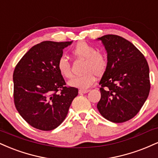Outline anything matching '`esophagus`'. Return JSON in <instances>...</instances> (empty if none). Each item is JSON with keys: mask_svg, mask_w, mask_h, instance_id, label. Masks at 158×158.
<instances>
[{"mask_svg": "<svg viewBox=\"0 0 158 158\" xmlns=\"http://www.w3.org/2000/svg\"><path fill=\"white\" fill-rule=\"evenodd\" d=\"M89 91V90H85V89H80L79 90V94H86Z\"/></svg>", "mask_w": 158, "mask_h": 158, "instance_id": "34e87169", "label": "esophagus"}]
</instances>
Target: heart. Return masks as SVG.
<instances>
[{"instance_id": "obj_1", "label": "heart", "mask_w": 158, "mask_h": 158, "mask_svg": "<svg viewBox=\"0 0 158 158\" xmlns=\"http://www.w3.org/2000/svg\"><path fill=\"white\" fill-rule=\"evenodd\" d=\"M75 57L84 59L82 75L73 77L68 81V85L74 88L86 89L94 84L95 75L101 77L108 68V61L104 52L97 50L95 47L86 41L78 42L70 50ZM57 69L59 73L66 79H70L73 76L71 66L67 58L61 56L57 62Z\"/></svg>"}]
</instances>
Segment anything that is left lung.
<instances>
[{
  "label": "left lung",
  "mask_w": 158,
  "mask_h": 158,
  "mask_svg": "<svg viewBox=\"0 0 158 158\" xmlns=\"http://www.w3.org/2000/svg\"><path fill=\"white\" fill-rule=\"evenodd\" d=\"M102 41L108 64L99 81L101 99L97 108L113 123L133 118L147 99L150 90L149 68L143 54L121 36L106 35Z\"/></svg>",
  "instance_id": "8db88e82"
}]
</instances>
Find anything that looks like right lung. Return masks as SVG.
Returning a JSON list of instances; mask_svg holds the SVG:
<instances>
[{"instance_id":"1","label":"right lung","mask_w":158,"mask_h":158,"mask_svg":"<svg viewBox=\"0 0 158 158\" xmlns=\"http://www.w3.org/2000/svg\"><path fill=\"white\" fill-rule=\"evenodd\" d=\"M72 41H42L21 58L13 73L14 103L20 115L30 126L51 131L68 113L77 88L67 87L57 69L63 49Z\"/></svg>"}]
</instances>
